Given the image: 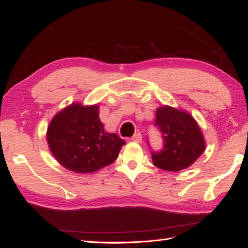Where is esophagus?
Instances as JSON below:
<instances>
[{"instance_id": "1", "label": "esophagus", "mask_w": 248, "mask_h": 248, "mask_svg": "<svg viewBox=\"0 0 248 248\" xmlns=\"http://www.w3.org/2000/svg\"><path fill=\"white\" fill-rule=\"evenodd\" d=\"M131 140H132L133 142L141 143V142H142V136H141V133H140V132L136 133V134H134V136L131 138Z\"/></svg>"}]
</instances>
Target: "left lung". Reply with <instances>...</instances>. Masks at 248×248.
Masks as SVG:
<instances>
[{
  "label": "left lung",
  "instance_id": "8db88e82",
  "mask_svg": "<svg viewBox=\"0 0 248 248\" xmlns=\"http://www.w3.org/2000/svg\"><path fill=\"white\" fill-rule=\"evenodd\" d=\"M155 124L164 139V147L152 153L153 164L167 171L190 167L205 151V140L200 125L191 114L164 105L156 110Z\"/></svg>",
  "mask_w": 248,
  "mask_h": 248
}]
</instances>
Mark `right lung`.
I'll return each mask as SVG.
<instances>
[{
	"label": "right lung",
	"mask_w": 248,
	"mask_h": 248,
	"mask_svg": "<svg viewBox=\"0 0 248 248\" xmlns=\"http://www.w3.org/2000/svg\"><path fill=\"white\" fill-rule=\"evenodd\" d=\"M98 105L73 103L58 111L49 123V151L62 167L77 173H91L117 159L125 142L105 131Z\"/></svg>",
	"instance_id": "add662e5"
}]
</instances>
